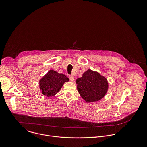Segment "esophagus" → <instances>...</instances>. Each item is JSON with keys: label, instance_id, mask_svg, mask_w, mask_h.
<instances>
[{"label": "esophagus", "instance_id": "esophagus-1", "mask_svg": "<svg viewBox=\"0 0 147 147\" xmlns=\"http://www.w3.org/2000/svg\"><path fill=\"white\" fill-rule=\"evenodd\" d=\"M69 79H70V80H71V82H74V76H72V75H69Z\"/></svg>", "mask_w": 147, "mask_h": 147}]
</instances>
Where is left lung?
I'll return each instance as SVG.
<instances>
[{
    "instance_id": "1",
    "label": "left lung",
    "mask_w": 147,
    "mask_h": 147,
    "mask_svg": "<svg viewBox=\"0 0 147 147\" xmlns=\"http://www.w3.org/2000/svg\"><path fill=\"white\" fill-rule=\"evenodd\" d=\"M76 83L80 95L88 103L101 100L109 88V83L105 76L89 69L84 72L82 77L76 79Z\"/></svg>"
}]
</instances>
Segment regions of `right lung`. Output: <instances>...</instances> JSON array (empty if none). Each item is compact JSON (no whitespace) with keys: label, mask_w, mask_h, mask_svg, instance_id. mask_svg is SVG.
<instances>
[{"label":"right lung","mask_w":147,"mask_h":147,"mask_svg":"<svg viewBox=\"0 0 147 147\" xmlns=\"http://www.w3.org/2000/svg\"><path fill=\"white\" fill-rule=\"evenodd\" d=\"M69 80L65 75L51 69L39 81L41 93L47 97L54 96L61 90L64 83Z\"/></svg>","instance_id":"1"}]
</instances>
